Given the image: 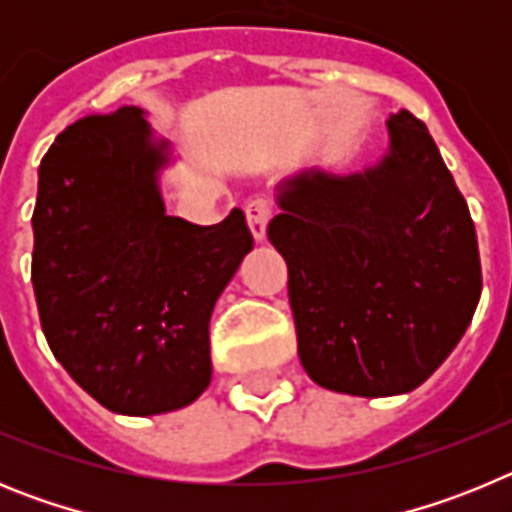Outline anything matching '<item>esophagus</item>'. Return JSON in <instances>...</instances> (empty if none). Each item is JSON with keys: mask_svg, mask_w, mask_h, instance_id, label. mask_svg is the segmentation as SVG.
Instances as JSON below:
<instances>
[{"mask_svg": "<svg viewBox=\"0 0 512 512\" xmlns=\"http://www.w3.org/2000/svg\"><path fill=\"white\" fill-rule=\"evenodd\" d=\"M271 215V202L266 200H251L246 205V220H248V228H251V235L256 241H264L266 238V225H269Z\"/></svg>", "mask_w": 512, "mask_h": 512, "instance_id": "34e87169", "label": "esophagus"}]
</instances>
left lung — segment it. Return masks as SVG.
<instances>
[{"mask_svg":"<svg viewBox=\"0 0 512 512\" xmlns=\"http://www.w3.org/2000/svg\"><path fill=\"white\" fill-rule=\"evenodd\" d=\"M387 133V153L364 171L284 179L266 230L287 261L307 377L356 397L423 384L482 295L469 207L431 133L408 110L390 115Z\"/></svg>","mask_w":512,"mask_h":512,"instance_id":"8db88e82","label":"left lung"}]
</instances>
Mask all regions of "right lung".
I'll use <instances>...</instances> for the list:
<instances>
[{
	"label": "right lung",
	"instance_id": "obj_1",
	"mask_svg": "<svg viewBox=\"0 0 512 512\" xmlns=\"http://www.w3.org/2000/svg\"><path fill=\"white\" fill-rule=\"evenodd\" d=\"M169 146L140 107L63 130L38 169L33 289L53 356L120 415L187 408L212 377L210 318L253 235L243 210L166 215Z\"/></svg>",
	"mask_w": 512,
	"mask_h": 512
}]
</instances>
